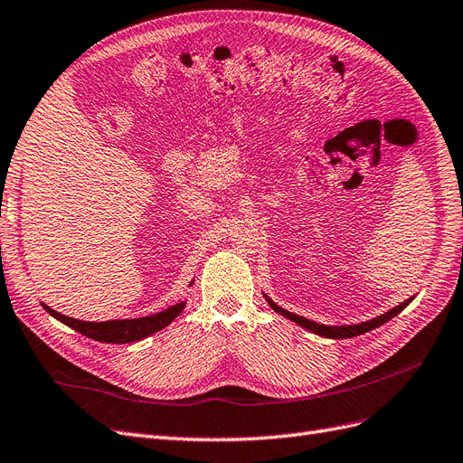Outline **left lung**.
<instances>
[{
	"label": "left lung",
	"instance_id": "obj_1",
	"mask_svg": "<svg viewBox=\"0 0 463 463\" xmlns=\"http://www.w3.org/2000/svg\"><path fill=\"white\" fill-rule=\"evenodd\" d=\"M265 298H267V296H265ZM267 302H269V306H271L277 313H280V316H285L287 319L298 323L300 326H306L307 331L316 333V335H319V336H326V338H352V336H357V335H364V333H369V331H373V329H377V326H381V325H384L386 321H391L392 317H396L398 313L411 302V298H410V300H406V302H402L400 306L392 307L391 311L383 313V316H379V317H375V319L365 321V323H357V325H345V326H326V325L313 323V321H309V319H306V317L294 316V313L279 307V306L271 300V298H267Z\"/></svg>",
	"mask_w": 463,
	"mask_h": 463
}]
</instances>
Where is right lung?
Wrapping results in <instances>:
<instances>
[{
  "label": "right lung",
  "instance_id": "add662e5",
  "mask_svg": "<svg viewBox=\"0 0 463 463\" xmlns=\"http://www.w3.org/2000/svg\"><path fill=\"white\" fill-rule=\"evenodd\" d=\"M43 309H46L50 316L59 319L61 323L69 325L71 329L79 331L80 335L94 338L98 342H108V345H127V342H134L150 336L178 317V313L184 309V302L176 304L173 307H167L165 311H159L156 316L150 317H138V319H121V321H103V323H92V321H79L67 316H61V313L53 311L46 304H42Z\"/></svg>",
  "mask_w": 463,
  "mask_h": 463
}]
</instances>
